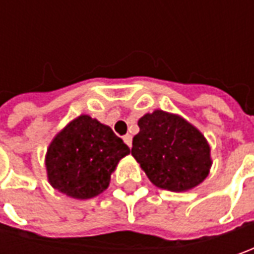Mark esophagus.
I'll use <instances>...</instances> for the list:
<instances>
[{"instance_id": "1", "label": "esophagus", "mask_w": 254, "mask_h": 254, "mask_svg": "<svg viewBox=\"0 0 254 254\" xmlns=\"http://www.w3.org/2000/svg\"><path fill=\"white\" fill-rule=\"evenodd\" d=\"M123 140H124V142H126V144H127V145H128L130 148H131V145H132V137H131V135H130V134H127V135H124V137H123Z\"/></svg>"}]
</instances>
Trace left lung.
Returning <instances> with one entry per match:
<instances>
[{
  "instance_id": "obj_1",
  "label": "left lung",
  "mask_w": 254,
  "mask_h": 254,
  "mask_svg": "<svg viewBox=\"0 0 254 254\" xmlns=\"http://www.w3.org/2000/svg\"><path fill=\"white\" fill-rule=\"evenodd\" d=\"M138 127L131 155L155 187L184 192L209 175V142L193 124L178 114L154 110L142 116Z\"/></svg>"
}]
</instances>
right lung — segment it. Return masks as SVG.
Returning a JSON list of instances; mask_svg holds the SVG:
<instances>
[{
    "instance_id": "1",
    "label": "right lung",
    "mask_w": 254,
    "mask_h": 254,
    "mask_svg": "<svg viewBox=\"0 0 254 254\" xmlns=\"http://www.w3.org/2000/svg\"><path fill=\"white\" fill-rule=\"evenodd\" d=\"M130 148L113 130L87 114L67 123L45 155L49 184L74 199H90L107 190L112 174Z\"/></svg>"
}]
</instances>
